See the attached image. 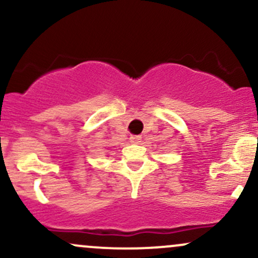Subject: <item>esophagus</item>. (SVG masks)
<instances>
[{"label":"esophagus","mask_w":258,"mask_h":258,"mask_svg":"<svg viewBox=\"0 0 258 258\" xmlns=\"http://www.w3.org/2000/svg\"><path fill=\"white\" fill-rule=\"evenodd\" d=\"M141 139H142L141 136H137V135H132L131 137H130V141H131V143H135V144L139 143V142H141Z\"/></svg>","instance_id":"34e87169"}]
</instances>
